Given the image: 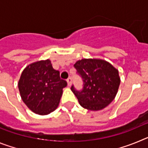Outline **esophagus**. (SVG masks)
I'll return each mask as SVG.
<instances>
[{"instance_id": "34e87169", "label": "esophagus", "mask_w": 148, "mask_h": 148, "mask_svg": "<svg viewBox=\"0 0 148 148\" xmlns=\"http://www.w3.org/2000/svg\"><path fill=\"white\" fill-rule=\"evenodd\" d=\"M66 82H67V85L68 87H71L72 85V78H68V79L66 80Z\"/></svg>"}]
</instances>
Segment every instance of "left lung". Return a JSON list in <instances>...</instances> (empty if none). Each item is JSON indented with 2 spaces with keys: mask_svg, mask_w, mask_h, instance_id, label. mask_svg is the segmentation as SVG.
Instances as JSON below:
<instances>
[{
  "mask_svg": "<svg viewBox=\"0 0 148 148\" xmlns=\"http://www.w3.org/2000/svg\"><path fill=\"white\" fill-rule=\"evenodd\" d=\"M74 66L84 82L81 92L71 87L80 105L92 111L107 108L118 92L121 82L119 70L100 58H83L77 61Z\"/></svg>",
  "mask_w": 148,
  "mask_h": 148,
  "instance_id": "1",
  "label": "left lung"
}]
</instances>
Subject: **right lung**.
<instances>
[{
  "label": "right lung",
  "instance_id": "add662e5",
  "mask_svg": "<svg viewBox=\"0 0 148 148\" xmlns=\"http://www.w3.org/2000/svg\"><path fill=\"white\" fill-rule=\"evenodd\" d=\"M21 97L27 108L36 114L48 115L58 107L66 82L60 78L49 59L27 65L18 83Z\"/></svg>",
  "mask_w": 148,
  "mask_h": 148
}]
</instances>
